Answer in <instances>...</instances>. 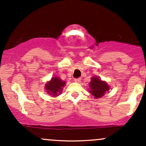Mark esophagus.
Wrapping results in <instances>:
<instances>
[{
  "instance_id": "34e87169",
  "label": "esophagus",
  "mask_w": 146,
  "mask_h": 146,
  "mask_svg": "<svg viewBox=\"0 0 146 146\" xmlns=\"http://www.w3.org/2000/svg\"><path fill=\"white\" fill-rule=\"evenodd\" d=\"M74 82L76 83H80L81 82V78H75L74 79Z\"/></svg>"
}]
</instances>
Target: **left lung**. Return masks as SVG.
<instances>
[{
	"instance_id": "1",
	"label": "left lung",
	"mask_w": 146,
	"mask_h": 146,
	"mask_svg": "<svg viewBox=\"0 0 146 146\" xmlns=\"http://www.w3.org/2000/svg\"><path fill=\"white\" fill-rule=\"evenodd\" d=\"M89 88L90 93L94 96L95 99L101 98L104 95L106 92L108 91L110 89L109 85L98 77L91 78V81L89 83Z\"/></svg>"
}]
</instances>
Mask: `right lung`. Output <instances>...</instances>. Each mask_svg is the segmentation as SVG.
<instances>
[{
	"instance_id": "1",
	"label": "right lung",
	"mask_w": 146,
	"mask_h": 146,
	"mask_svg": "<svg viewBox=\"0 0 146 146\" xmlns=\"http://www.w3.org/2000/svg\"><path fill=\"white\" fill-rule=\"evenodd\" d=\"M65 84L66 82L58 77H53L49 82L46 83L44 88L48 94L51 95L53 97H57L61 94Z\"/></svg>"
}]
</instances>
